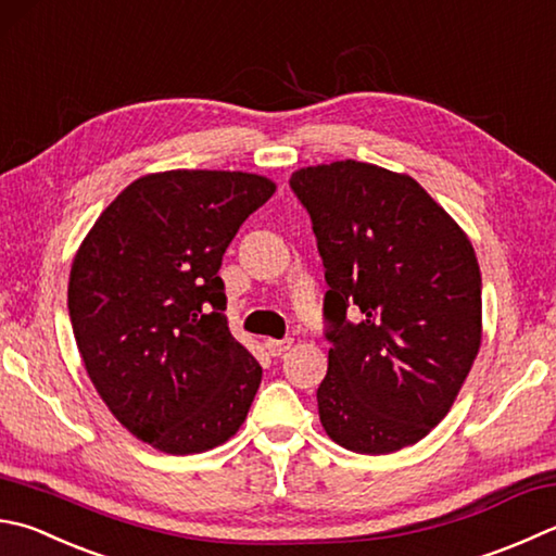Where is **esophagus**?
I'll list each match as a JSON object with an SVG mask.
<instances>
[{
  "label": "esophagus",
  "instance_id": "1",
  "mask_svg": "<svg viewBox=\"0 0 556 556\" xmlns=\"http://www.w3.org/2000/svg\"><path fill=\"white\" fill-rule=\"evenodd\" d=\"M266 351L274 355V358H278V355H282L286 351H290L292 345V339H266Z\"/></svg>",
  "mask_w": 556,
  "mask_h": 556
}]
</instances>
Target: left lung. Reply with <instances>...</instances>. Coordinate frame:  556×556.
<instances>
[{"label":"left lung","instance_id":"obj_1","mask_svg":"<svg viewBox=\"0 0 556 556\" xmlns=\"http://www.w3.org/2000/svg\"><path fill=\"white\" fill-rule=\"evenodd\" d=\"M327 268L333 324L317 390L333 443L387 455L433 431L481 345L475 247L408 174L355 160L292 172ZM358 308L362 321H344Z\"/></svg>","mask_w":556,"mask_h":556}]
</instances>
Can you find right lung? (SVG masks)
<instances>
[{"label": "right lung", "instance_id": "obj_1", "mask_svg": "<svg viewBox=\"0 0 556 556\" xmlns=\"http://www.w3.org/2000/svg\"><path fill=\"white\" fill-rule=\"evenodd\" d=\"M276 193L249 172L144 174L79 244L67 307L84 370L123 428L166 455L227 443L261 365L227 327L225 249Z\"/></svg>", "mask_w": 556, "mask_h": 556}]
</instances>
